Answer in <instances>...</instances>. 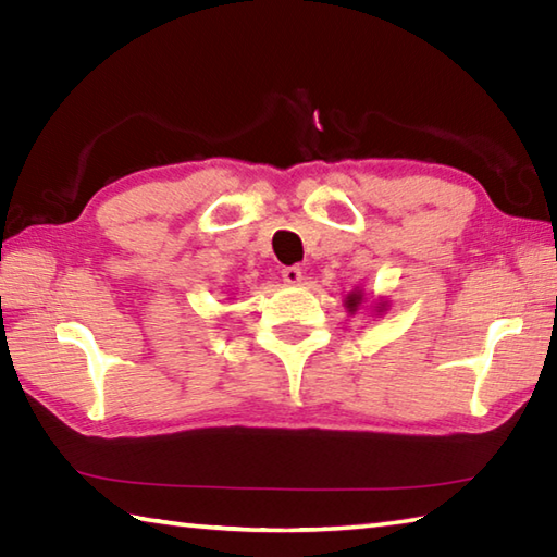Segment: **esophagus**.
Instances as JSON below:
<instances>
[{
    "label": "esophagus",
    "instance_id": "34e87169",
    "mask_svg": "<svg viewBox=\"0 0 557 557\" xmlns=\"http://www.w3.org/2000/svg\"><path fill=\"white\" fill-rule=\"evenodd\" d=\"M282 280H285L287 285H299V282H301V268L299 265L282 268Z\"/></svg>",
    "mask_w": 557,
    "mask_h": 557
}]
</instances>
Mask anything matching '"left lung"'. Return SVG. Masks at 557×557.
I'll use <instances>...</instances> for the list:
<instances>
[{
    "instance_id": "obj_1",
    "label": "left lung",
    "mask_w": 557,
    "mask_h": 557,
    "mask_svg": "<svg viewBox=\"0 0 557 557\" xmlns=\"http://www.w3.org/2000/svg\"><path fill=\"white\" fill-rule=\"evenodd\" d=\"M358 301H361V295H348V309H351V312L358 307Z\"/></svg>"
}]
</instances>
